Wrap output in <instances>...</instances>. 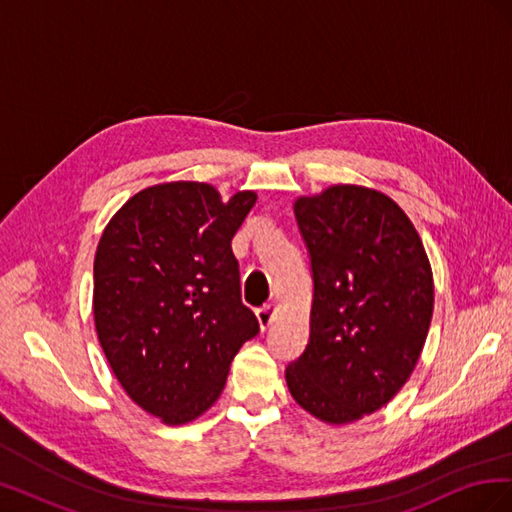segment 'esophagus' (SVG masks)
Returning a JSON list of instances; mask_svg holds the SVG:
<instances>
[{"instance_id": "esophagus-1", "label": "esophagus", "mask_w": 512, "mask_h": 512, "mask_svg": "<svg viewBox=\"0 0 512 512\" xmlns=\"http://www.w3.org/2000/svg\"><path fill=\"white\" fill-rule=\"evenodd\" d=\"M275 312H277V307L273 305V303H269V305H262L260 309H256V318H258V324H260V329L265 331L269 324L273 322V318H275Z\"/></svg>"}]
</instances>
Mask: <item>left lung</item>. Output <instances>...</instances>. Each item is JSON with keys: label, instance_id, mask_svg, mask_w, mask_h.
<instances>
[{"label": "left lung", "instance_id": "left-lung-1", "mask_svg": "<svg viewBox=\"0 0 512 512\" xmlns=\"http://www.w3.org/2000/svg\"><path fill=\"white\" fill-rule=\"evenodd\" d=\"M312 258L309 342L286 367L292 399L329 425L374 414L423 352L433 275L421 237L393 198L337 183L294 200Z\"/></svg>", "mask_w": 512, "mask_h": 512}]
</instances>
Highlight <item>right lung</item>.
I'll return each mask as SVG.
<instances>
[{
    "label": "right lung",
    "mask_w": 512,
    "mask_h": 512,
    "mask_svg": "<svg viewBox=\"0 0 512 512\" xmlns=\"http://www.w3.org/2000/svg\"><path fill=\"white\" fill-rule=\"evenodd\" d=\"M211 183L170 181L134 194L106 224L94 260V320L123 391L164 425L205 414L239 348L258 335L241 303L232 237L256 205Z\"/></svg>",
    "instance_id": "add662e5"
}]
</instances>
